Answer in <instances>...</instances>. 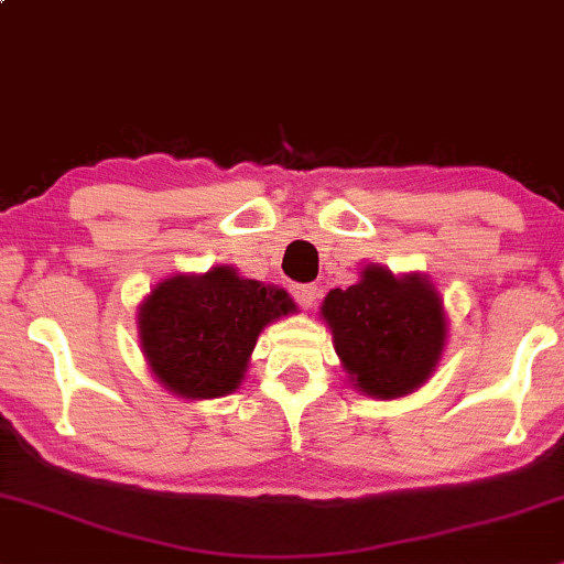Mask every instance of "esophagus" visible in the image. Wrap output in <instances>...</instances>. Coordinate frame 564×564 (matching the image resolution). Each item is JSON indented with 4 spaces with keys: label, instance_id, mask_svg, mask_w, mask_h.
Wrapping results in <instances>:
<instances>
[{
    "label": "esophagus",
    "instance_id": "34e87169",
    "mask_svg": "<svg viewBox=\"0 0 564 564\" xmlns=\"http://www.w3.org/2000/svg\"><path fill=\"white\" fill-rule=\"evenodd\" d=\"M291 294H294V300L302 310H307L313 307L315 300H318V286H313V283H302V286H291Z\"/></svg>",
    "mask_w": 564,
    "mask_h": 564
}]
</instances>
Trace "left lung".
Returning a JSON list of instances; mask_svg holds the SVG:
<instances>
[{"label": "left lung", "instance_id": "1", "mask_svg": "<svg viewBox=\"0 0 564 564\" xmlns=\"http://www.w3.org/2000/svg\"><path fill=\"white\" fill-rule=\"evenodd\" d=\"M341 371L352 390L394 400L430 381L448 339L443 296L424 273L394 275L366 264L358 283L332 289L321 304Z\"/></svg>", "mask_w": 564, "mask_h": 564}]
</instances>
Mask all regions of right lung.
I'll use <instances>...</instances> for the list:
<instances>
[{"label": "right lung", "mask_w": 564, "mask_h": 564, "mask_svg": "<svg viewBox=\"0 0 564 564\" xmlns=\"http://www.w3.org/2000/svg\"><path fill=\"white\" fill-rule=\"evenodd\" d=\"M294 310L289 291L217 264L159 281L138 307V341L166 392L225 398L241 387L264 326Z\"/></svg>", "instance_id": "obj_1"}]
</instances>
